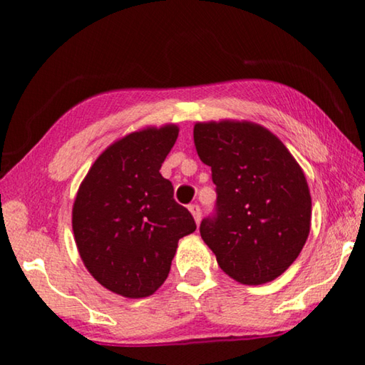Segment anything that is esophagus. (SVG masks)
I'll return each instance as SVG.
<instances>
[{"label": "esophagus", "instance_id": "obj_1", "mask_svg": "<svg viewBox=\"0 0 365 365\" xmlns=\"http://www.w3.org/2000/svg\"><path fill=\"white\" fill-rule=\"evenodd\" d=\"M188 209H190L191 215H193V219H195L196 224H200V220H201V209H200V206L191 205V206H188Z\"/></svg>", "mask_w": 365, "mask_h": 365}]
</instances>
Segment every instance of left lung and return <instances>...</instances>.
I'll return each mask as SVG.
<instances>
[{
    "label": "left lung",
    "instance_id": "left-lung-1",
    "mask_svg": "<svg viewBox=\"0 0 365 365\" xmlns=\"http://www.w3.org/2000/svg\"><path fill=\"white\" fill-rule=\"evenodd\" d=\"M193 137L217 187V215L201 222V238L235 282L275 280L311 230V191L301 165L277 135L250 120L196 122Z\"/></svg>",
    "mask_w": 365,
    "mask_h": 365
}]
</instances>
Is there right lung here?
<instances>
[{
	"mask_svg": "<svg viewBox=\"0 0 365 365\" xmlns=\"http://www.w3.org/2000/svg\"><path fill=\"white\" fill-rule=\"evenodd\" d=\"M178 125L145 127L109 145L80 183L72 206L78 255L91 277L128 299L151 296L170 272L178 240L196 230L160 165Z\"/></svg>",
	"mask_w": 365,
	"mask_h": 365,
	"instance_id": "obj_1",
	"label": "right lung"
}]
</instances>
